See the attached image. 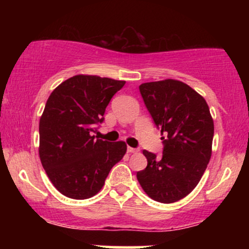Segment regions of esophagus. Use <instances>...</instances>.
<instances>
[{
  "label": "esophagus",
  "mask_w": 249,
  "mask_h": 249,
  "mask_svg": "<svg viewBox=\"0 0 249 249\" xmlns=\"http://www.w3.org/2000/svg\"><path fill=\"white\" fill-rule=\"evenodd\" d=\"M138 148H134V147H131V146H127V152L128 153H137L138 152Z\"/></svg>",
  "instance_id": "34e87169"
}]
</instances>
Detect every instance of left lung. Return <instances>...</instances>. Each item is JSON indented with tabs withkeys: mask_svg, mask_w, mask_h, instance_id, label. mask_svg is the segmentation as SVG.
Instances as JSON below:
<instances>
[{
	"mask_svg": "<svg viewBox=\"0 0 249 249\" xmlns=\"http://www.w3.org/2000/svg\"><path fill=\"white\" fill-rule=\"evenodd\" d=\"M139 91L154 124L160 128L161 157L144 150L145 170L137 172L150 198L171 204L194 190L212 154L214 124L206 101L174 79L142 83Z\"/></svg>",
	"mask_w": 249,
	"mask_h": 249,
	"instance_id": "1",
	"label": "left lung"
}]
</instances>
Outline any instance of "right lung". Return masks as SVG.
I'll use <instances>...</instances> for the list:
<instances>
[{
  "instance_id": "right-lung-1",
  "label": "right lung",
  "mask_w": 249,
  "mask_h": 249,
  "mask_svg": "<svg viewBox=\"0 0 249 249\" xmlns=\"http://www.w3.org/2000/svg\"><path fill=\"white\" fill-rule=\"evenodd\" d=\"M124 84L107 77L77 75L59 84L48 98L39 119V158L63 196L77 200L95 196L126 152L124 142L91 136Z\"/></svg>"
}]
</instances>
